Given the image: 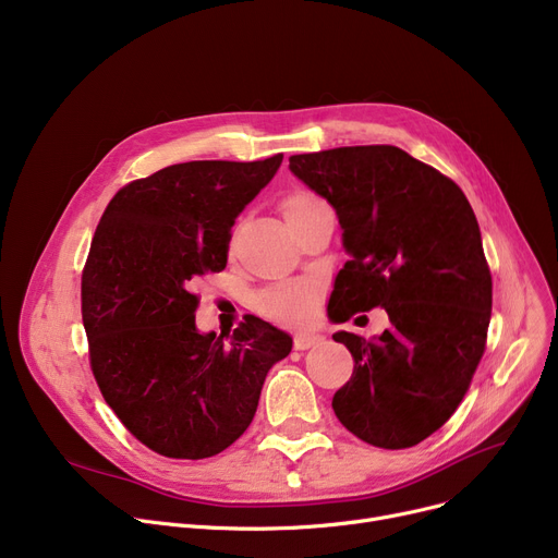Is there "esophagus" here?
<instances>
[{
  "instance_id": "1",
  "label": "esophagus",
  "mask_w": 558,
  "mask_h": 558,
  "mask_svg": "<svg viewBox=\"0 0 558 558\" xmlns=\"http://www.w3.org/2000/svg\"><path fill=\"white\" fill-rule=\"evenodd\" d=\"M319 342H322V336L313 333V331H300L298 336H294V349H300V351L311 349V347H315Z\"/></svg>"
}]
</instances>
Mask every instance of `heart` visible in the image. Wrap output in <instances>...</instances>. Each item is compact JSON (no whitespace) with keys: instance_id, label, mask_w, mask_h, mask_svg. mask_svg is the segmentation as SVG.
I'll list each match as a JSON object with an SVG mask.
<instances>
[{"instance_id":"1","label":"heart","mask_w":558,"mask_h":558,"mask_svg":"<svg viewBox=\"0 0 558 558\" xmlns=\"http://www.w3.org/2000/svg\"><path fill=\"white\" fill-rule=\"evenodd\" d=\"M319 201L313 198L311 193L288 195L281 205L286 222L298 214L311 209ZM315 298H317V286L313 281H292V283L268 290L264 298H260V311L277 319H300L311 311Z\"/></svg>"}]
</instances>
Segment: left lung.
<instances>
[{
	"label": "left lung",
	"mask_w": 558,
	"mask_h": 558,
	"mask_svg": "<svg viewBox=\"0 0 558 558\" xmlns=\"http://www.w3.org/2000/svg\"><path fill=\"white\" fill-rule=\"evenodd\" d=\"M290 171L342 227L336 322L376 306L389 315L372 340L333 333L355 363L333 412L372 446H416L462 403L484 353L494 286L477 218L460 186L397 146L292 155Z\"/></svg>",
	"instance_id": "1"
}]
</instances>
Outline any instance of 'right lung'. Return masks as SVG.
<instances>
[{"instance_id": "obj_1", "label": "right lung", "mask_w": 558, "mask_h": 558, "mask_svg": "<svg viewBox=\"0 0 558 558\" xmlns=\"http://www.w3.org/2000/svg\"><path fill=\"white\" fill-rule=\"evenodd\" d=\"M184 161L125 184L98 222L83 270V326L106 403L150 450L205 460L254 418L292 338L250 315L234 336L201 333L193 281L227 266L239 214L281 167Z\"/></svg>"}]
</instances>
